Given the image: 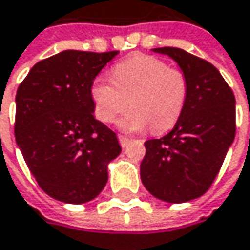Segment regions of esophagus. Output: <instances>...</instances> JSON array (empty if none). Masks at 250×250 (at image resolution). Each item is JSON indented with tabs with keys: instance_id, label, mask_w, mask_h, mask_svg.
I'll list each match as a JSON object with an SVG mask.
<instances>
[{
	"instance_id": "1",
	"label": "esophagus",
	"mask_w": 250,
	"mask_h": 250,
	"mask_svg": "<svg viewBox=\"0 0 250 250\" xmlns=\"http://www.w3.org/2000/svg\"><path fill=\"white\" fill-rule=\"evenodd\" d=\"M119 142H120L122 147H127V146L131 143V139H128V137H125V136H119Z\"/></svg>"
}]
</instances>
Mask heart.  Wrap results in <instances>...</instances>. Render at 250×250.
Returning <instances> with one entry per match:
<instances>
[{"label": "heart", "instance_id": "obj_1", "mask_svg": "<svg viewBox=\"0 0 250 250\" xmlns=\"http://www.w3.org/2000/svg\"><path fill=\"white\" fill-rule=\"evenodd\" d=\"M188 79L183 71L150 56H137L119 62L113 68V81L96 79L90 94L96 116L103 123L120 120L125 131L163 133L180 119L188 99Z\"/></svg>", "mask_w": 250, "mask_h": 250}]
</instances>
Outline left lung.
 <instances>
[{
	"mask_svg": "<svg viewBox=\"0 0 250 250\" xmlns=\"http://www.w3.org/2000/svg\"><path fill=\"white\" fill-rule=\"evenodd\" d=\"M177 62L188 79V99L173 130L145 143L140 165L145 188L169 203H185L208 192L236 131L235 96L206 60L174 48H153Z\"/></svg>",
	"mask_w": 250,
	"mask_h": 250,
	"instance_id": "obj_1",
	"label": "left lung"
}]
</instances>
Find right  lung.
Listing matches in <instances>:
<instances>
[{
	"mask_svg": "<svg viewBox=\"0 0 250 250\" xmlns=\"http://www.w3.org/2000/svg\"><path fill=\"white\" fill-rule=\"evenodd\" d=\"M119 51L65 50L37 62L15 96V142L40 188L53 199L81 205L97 197L117 136L94 117L96 76Z\"/></svg>",
	"mask_w": 250,
	"mask_h": 250,
	"instance_id": "1",
	"label": "right lung"
}]
</instances>
